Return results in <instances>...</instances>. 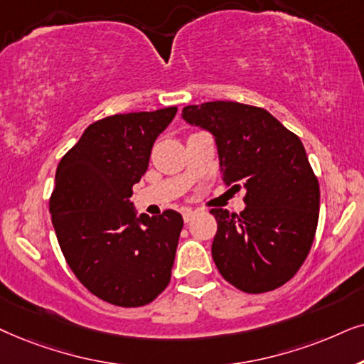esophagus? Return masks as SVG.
I'll list each match as a JSON object with an SVG mask.
<instances>
[{
    "mask_svg": "<svg viewBox=\"0 0 364 364\" xmlns=\"http://www.w3.org/2000/svg\"><path fill=\"white\" fill-rule=\"evenodd\" d=\"M195 215H196L195 210H191V208H186V210L183 211V220H185V223H190Z\"/></svg>",
    "mask_w": 364,
    "mask_h": 364,
    "instance_id": "1",
    "label": "esophagus"
}]
</instances>
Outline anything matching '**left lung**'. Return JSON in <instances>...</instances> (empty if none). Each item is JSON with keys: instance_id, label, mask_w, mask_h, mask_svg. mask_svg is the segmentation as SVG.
<instances>
[{"instance_id": "obj_1", "label": "left lung", "mask_w": 364, "mask_h": 364, "mask_svg": "<svg viewBox=\"0 0 364 364\" xmlns=\"http://www.w3.org/2000/svg\"><path fill=\"white\" fill-rule=\"evenodd\" d=\"M181 116L213 134L223 181L246 190L240 216L211 210L216 268L245 293L279 288L306 259L318 226L319 185L301 139L266 109L236 101L185 106Z\"/></svg>"}]
</instances>
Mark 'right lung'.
Instances as JSON below:
<instances>
[{"label":"right lung","instance_id":"obj_1","mask_svg":"<svg viewBox=\"0 0 364 364\" xmlns=\"http://www.w3.org/2000/svg\"><path fill=\"white\" fill-rule=\"evenodd\" d=\"M176 111L96 121L58 164L50 200L58 243L88 291L116 306H144L171 279L183 216H138L129 198Z\"/></svg>","mask_w":364,"mask_h":364}]
</instances>
